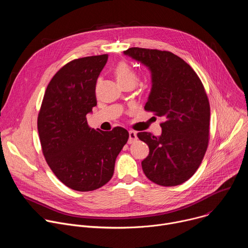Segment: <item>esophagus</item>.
I'll return each mask as SVG.
<instances>
[{"label":"esophagus","instance_id":"1","mask_svg":"<svg viewBox=\"0 0 248 248\" xmlns=\"http://www.w3.org/2000/svg\"><path fill=\"white\" fill-rule=\"evenodd\" d=\"M129 139H128V143L131 144L133 143L134 141L137 139V135H136V132L133 131V130H129Z\"/></svg>","mask_w":248,"mask_h":248}]
</instances>
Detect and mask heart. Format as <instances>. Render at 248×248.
Returning a JSON list of instances; mask_svg holds the SVG:
<instances>
[{"label":"heart","instance_id":"1","mask_svg":"<svg viewBox=\"0 0 248 248\" xmlns=\"http://www.w3.org/2000/svg\"><path fill=\"white\" fill-rule=\"evenodd\" d=\"M114 75L122 86L126 84H131L134 86L138 82L137 73L129 65V63L124 61L120 62L114 67Z\"/></svg>","mask_w":248,"mask_h":248}]
</instances>
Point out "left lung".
<instances>
[{
    "instance_id": "8db88e82",
    "label": "left lung",
    "mask_w": 248,
    "mask_h": 248,
    "mask_svg": "<svg viewBox=\"0 0 248 248\" xmlns=\"http://www.w3.org/2000/svg\"><path fill=\"white\" fill-rule=\"evenodd\" d=\"M124 54L150 68L153 85L144 109L164 120L161 136L137 133L149 147L142 170L156 185H182L195 173L209 144L210 104L205 88L193 68L171 52L133 47Z\"/></svg>"
}]
</instances>
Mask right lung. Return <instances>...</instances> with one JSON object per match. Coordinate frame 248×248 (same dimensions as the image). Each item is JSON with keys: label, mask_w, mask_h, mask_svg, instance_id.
Here are the masks:
<instances>
[{"label": "right lung", "mask_w": 248, "mask_h": 248, "mask_svg": "<svg viewBox=\"0 0 248 248\" xmlns=\"http://www.w3.org/2000/svg\"><path fill=\"white\" fill-rule=\"evenodd\" d=\"M108 55L84 57L61 67L49 82L37 126L43 155L67 187L92 191L107 184L129 134L121 126L94 129L86 116L97 105L96 82Z\"/></svg>", "instance_id": "right-lung-1"}]
</instances>
